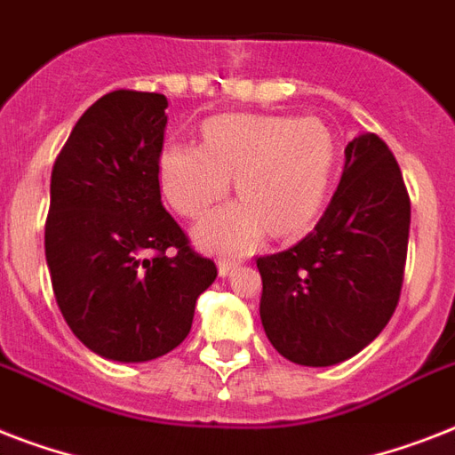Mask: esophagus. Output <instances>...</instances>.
Wrapping results in <instances>:
<instances>
[{"label": "esophagus", "instance_id": "esophagus-1", "mask_svg": "<svg viewBox=\"0 0 455 455\" xmlns=\"http://www.w3.org/2000/svg\"><path fill=\"white\" fill-rule=\"evenodd\" d=\"M238 267L235 259H220V276H231Z\"/></svg>", "mask_w": 455, "mask_h": 455}]
</instances>
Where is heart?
<instances>
[{
  "label": "heart",
  "instance_id": "obj_1",
  "mask_svg": "<svg viewBox=\"0 0 455 455\" xmlns=\"http://www.w3.org/2000/svg\"><path fill=\"white\" fill-rule=\"evenodd\" d=\"M335 144L318 117L217 116L203 124V144L172 141L157 157L160 188L184 217H200L228 193L231 174L241 200L196 227L205 248L245 252L269 227L298 234L323 205Z\"/></svg>",
  "mask_w": 455,
  "mask_h": 455
}]
</instances>
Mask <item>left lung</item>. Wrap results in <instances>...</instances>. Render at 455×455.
Here are the masks:
<instances>
[{"label":"left lung","instance_id":"8db88e82","mask_svg":"<svg viewBox=\"0 0 455 455\" xmlns=\"http://www.w3.org/2000/svg\"><path fill=\"white\" fill-rule=\"evenodd\" d=\"M411 200L378 134L345 148V170L323 217L292 248L257 257L259 316L278 354L335 366L371 345L395 314L409 250Z\"/></svg>","mask_w":455,"mask_h":455}]
</instances>
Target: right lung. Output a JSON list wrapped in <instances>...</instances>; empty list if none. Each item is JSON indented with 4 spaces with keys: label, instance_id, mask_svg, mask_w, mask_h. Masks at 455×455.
Instances as JSON below:
<instances>
[{
    "label": "right lung",
    "instance_id": "add662e5",
    "mask_svg": "<svg viewBox=\"0 0 455 455\" xmlns=\"http://www.w3.org/2000/svg\"><path fill=\"white\" fill-rule=\"evenodd\" d=\"M167 99L117 89L92 103L52 170L44 252L70 331L99 356L151 361L181 345L217 267L160 200Z\"/></svg>",
    "mask_w": 455,
    "mask_h": 455
}]
</instances>
